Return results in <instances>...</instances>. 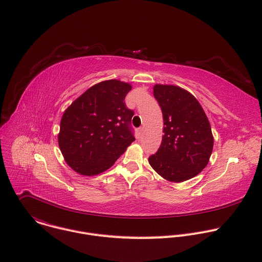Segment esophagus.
<instances>
[{"instance_id":"1","label":"esophagus","mask_w":262,"mask_h":262,"mask_svg":"<svg viewBox=\"0 0 262 262\" xmlns=\"http://www.w3.org/2000/svg\"><path fill=\"white\" fill-rule=\"evenodd\" d=\"M143 132H144V127H139L138 133H139V135H140V136H141V135H143Z\"/></svg>"}]
</instances>
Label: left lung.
Listing matches in <instances>:
<instances>
[{
  "label": "left lung",
  "instance_id": "left-lung-1",
  "mask_svg": "<svg viewBox=\"0 0 262 262\" xmlns=\"http://www.w3.org/2000/svg\"><path fill=\"white\" fill-rule=\"evenodd\" d=\"M154 95L162 108L164 136L149 164L167 180L191 179L206 167L212 152L209 121L198 100L179 87L156 85Z\"/></svg>",
  "mask_w": 262,
  "mask_h": 262
}]
</instances>
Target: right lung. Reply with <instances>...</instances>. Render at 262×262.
Segmentation results:
<instances>
[{"mask_svg":"<svg viewBox=\"0 0 262 262\" xmlns=\"http://www.w3.org/2000/svg\"><path fill=\"white\" fill-rule=\"evenodd\" d=\"M132 86L118 80L89 88L65 111L58 137L66 163L80 174H99L114 165L135 141L125 96Z\"/></svg>","mask_w":262,"mask_h":262,"instance_id":"obj_1","label":"right lung"}]
</instances>
